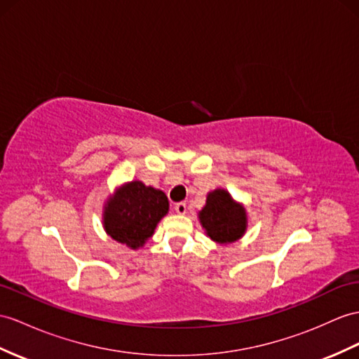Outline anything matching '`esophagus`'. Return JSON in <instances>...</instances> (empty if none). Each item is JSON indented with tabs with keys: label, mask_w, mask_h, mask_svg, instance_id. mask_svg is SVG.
Instances as JSON below:
<instances>
[{
	"label": "esophagus",
	"mask_w": 359,
	"mask_h": 359,
	"mask_svg": "<svg viewBox=\"0 0 359 359\" xmlns=\"http://www.w3.org/2000/svg\"><path fill=\"white\" fill-rule=\"evenodd\" d=\"M175 212H177L178 215H186V213H187V205H186V203L175 204Z\"/></svg>",
	"instance_id": "1"
}]
</instances>
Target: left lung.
<instances>
[{
	"label": "left lung",
	"mask_w": 359,
	"mask_h": 359,
	"mask_svg": "<svg viewBox=\"0 0 359 359\" xmlns=\"http://www.w3.org/2000/svg\"><path fill=\"white\" fill-rule=\"evenodd\" d=\"M198 217L207 238L219 245L239 241L248 229L245 205L236 201L229 190L221 187L208 191L205 205L198 212Z\"/></svg>",
	"instance_id": "1"
}]
</instances>
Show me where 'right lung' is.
<instances>
[{
  "label": "right lung",
  "instance_id": "1",
  "mask_svg": "<svg viewBox=\"0 0 359 359\" xmlns=\"http://www.w3.org/2000/svg\"><path fill=\"white\" fill-rule=\"evenodd\" d=\"M169 213V199L143 181H128L114 189L103 204L102 224L112 241L130 250L143 248L156 225Z\"/></svg>",
  "mask_w": 359,
  "mask_h": 359
}]
</instances>
